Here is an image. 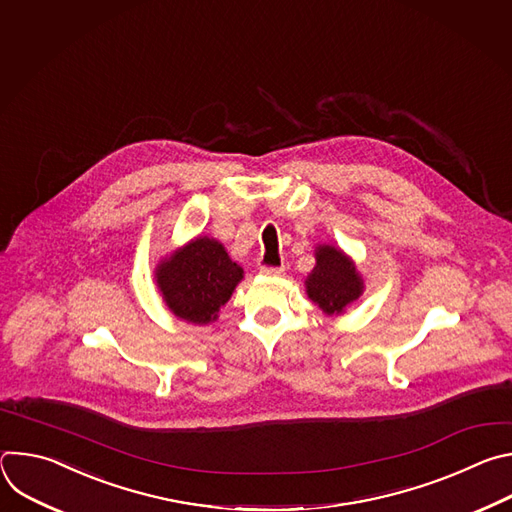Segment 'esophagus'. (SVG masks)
<instances>
[{
  "label": "esophagus",
  "mask_w": 512,
  "mask_h": 512,
  "mask_svg": "<svg viewBox=\"0 0 512 512\" xmlns=\"http://www.w3.org/2000/svg\"><path fill=\"white\" fill-rule=\"evenodd\" d=\"M259 271L263 275H279V273H283V265H261Z\"/></svg>",
  "instance_id": "esophagus-1"
}]
</instances>
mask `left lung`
I'll return each instance as SVG.
<instances>
[{
  "mask_svg": "<svg viewBox=\"0 0 512 512\" xmlns=\"http://www.w3.org/2000/svg\"><path fill=\"white\" fill-rule=\"evenodd\" d=\"M308 296L326 314H340L352 304L362 291V281L352 261L334 247H320L316 253V267L310 273Z\"/></svg>",
  "mask_w": 512,
  "mask_h": 512,
  "instance_id": "left-lung-1",
  "label": "left lung"
}]
</instances>
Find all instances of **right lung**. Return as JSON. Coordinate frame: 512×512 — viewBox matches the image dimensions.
<instances>
[{
	"label": "right lung",
	"instance_id": "add662e5",
	"mask_svg": "<svg viewBox=\"0 0 512 512\" xmlns=\"http://www.w3.org/2000/svg\"><path fill=\"white\" fill-rule=\"evenodd\" d=\"M158 285L168 308L192 324H208L216 318L243 269L233 263L221 243L198 237L158 267Z\"/></svg>",
	"mask_w": 512,
	"mask_h": 512
}]
</instances>
